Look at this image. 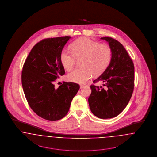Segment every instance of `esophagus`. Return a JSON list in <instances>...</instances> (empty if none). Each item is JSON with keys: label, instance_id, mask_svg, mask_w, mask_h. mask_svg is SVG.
<instances>
[{"label": "esophagus", "instance_id": "34e87169", "mask_svg": "<svg viewBox=\"0 0 157 157\" xmlns=\"http://www.w3.org/2000/svg\"><path fill=\"white\" fill-rule=\"evenodd\" d=\"M84 86H85V85H80V88L82 89V88H83Z\"/></svg>", "mask_w": 157, "mask_h": 157}]
</instances>
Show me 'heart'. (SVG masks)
Here are the masks:
<instances>
[{"label": "heart", "instance_id": "b5f03b06", "mask_svg": "<svg viewBox=\"0 0 157 157\" xmlns=\"http://www.w3.org/2000/svg\"><path fill=\"white\" fill-rule=\"evenodd\" d=\"M72 52L66 49L62 51L60 61L65 69L72 71L76 60H81L82 68L76 69L67 76L71 82L84 83L91 78L92 75L102 74L109 66L112 59V52L109 46L87 37L78 38L71 45Z\"/></svg>", "mask_w": 157, "mask_h": 157}]
</instances>
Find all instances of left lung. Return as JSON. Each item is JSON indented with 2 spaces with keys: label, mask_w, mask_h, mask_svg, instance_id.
I'll use <instances>...</instances> for the list:
<instances>
[{
  "label": "left lung",
  "mask_w": 157,
  "mask_h": 157,
  "mask_svg": "<svg viewBox=\"0 0 157 157\" xmlns=\"http://www.w3.org/2000/svg\"><path fill=\"white\" fill-rule=\"evenodd\" d=\"M112 49V59L104 72L93 82H104V86L90 85L88 98L92 113L101 119L112 118L123 111L132 97L134 88V65L126 49L118 40L101 37Z\"/></svg>",
  "instance_id": "1"
}]
</instances>
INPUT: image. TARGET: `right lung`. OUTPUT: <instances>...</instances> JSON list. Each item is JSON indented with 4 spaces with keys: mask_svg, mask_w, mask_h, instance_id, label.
I'll list each match as a JSON object with an SVG mask.
<instances>
[{
    "mask_svg": "<svg viewBox=\"0 0 157 157\" xmlns=\"http://www.w3.org/2000/svg\"><path fill=\"white\" fill-rule=\"evenodd\" d=\"M71 38L42 40L33 47L23 67L22 84L25 97L33 112L45 120L63 118L80 88L74 82H63L58 88L53 84L65 74L60 55Z\"/></svg>",
    "mask_w": 157,
    "mask_h": 157,
    "instance_id": "right-lung-1",
    "label": "right lung"
}]
</instances>
